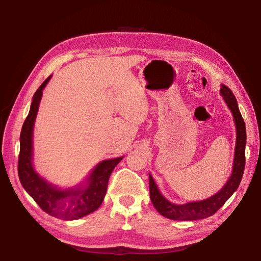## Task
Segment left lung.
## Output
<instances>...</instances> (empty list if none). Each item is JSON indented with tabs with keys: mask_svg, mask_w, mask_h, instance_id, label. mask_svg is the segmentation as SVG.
<instances>
[{
	"mask_svg": "<svg viewBox=\"0 0 261 261\" xmlns=\"http://www.w3.org/2000/svg\"><path fill=\"white\" fill-rule=\"evenodd\" d=\"M221 94L231 110L236 126V146L234 154L233 171L231 177L219 193L201 201L187 202L185 204H175L164 198L159 192L152 176L149 174V192L150 199L156 211L165 218L178 221H193L210 217L223 206L233 193L238 189L245 169V146H246V127L240 112L238 101L230 88L222 85Z\"/></svg>",
	"mask_w": 261,
	"mask_h": 261,
	"instance_id": "left-lung-1",
	"label": "left lung"
}]
</instances>
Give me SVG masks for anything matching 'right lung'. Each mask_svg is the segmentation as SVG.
Instances as JSON below:
<instances>
[{"label": "right lung", "mask_w": 261, "mask_h": 261, "mask_svg": "<svg viewBox=\"0 0 261 261\" xmlns=\"http://www.w3.org/2000/svg\"><path fill=\"white\" fill-rule=\"evenodd\" d=\"M50 78L51 76L46 78L35 92L30 111L22 124L18 176L25 191L44 212L62 220H76L96 211L101 206L107 193L110 175L123 156L100 162L87 178L88 183L85 188L78 186L61 191L38 175L33 165V132L42 90Z\"/></svg>", "instance_id": "1"}]
</instances>
